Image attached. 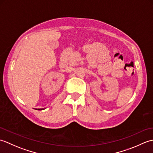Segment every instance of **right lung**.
Wrapping results in <instances>:
<instances>
[{"mask_svg":"<svg viewBox=\"0 0 153 153\" xmlns=\"http://www.w3.org/2000/svg\"><path fill=\"white\" fill-rule=\"evenodd\" d=\"M36 110H43V108H38V109H37V108H36Z\"/></svg>","mask_w":153,"mask_h":153,"instance_id":"1","label":"right lung"}]
</instances>
